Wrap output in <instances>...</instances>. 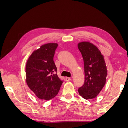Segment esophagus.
I'll list each match as a JSON object with an SVG mask.
<instances>
[{
    "label": "esophagus",
    "mask_w": 128,
    "mask_h": 128,
    "mask_svg": "<svg viewBox=\"0 0 128 128\" xmlns=\"http://www.w3.org/2000/svg\"><path fill=\"white\" fill-rule=\"evenodd\" d=\"M65 79H66V81H70V80H71V78L66 77V78H65Z\"/></svg>",
    "instance_id": "34e87169"
}]
</instances>
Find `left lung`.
I'll return each mask as SVG.
<instances>
[{"mask_svg":"<svg viewBox=\"0 0 128 128\" xmlns=\"http://www.w3.org/2000/svg\"><path fill=\"white\" fill-rule=\"evenodd\" d=\"M78 48L83 58L85 70V82L78 92L86 100L94 99L102 90L107 80L104 58L98 47L90 42L78 43Z\"/></svg>","mask_w":128,"mask_h":128,"instance_id":"obj_1","label":"left lung"}]
</instances>
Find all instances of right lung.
I'll list each match as a JSON object with an SVG mask.
<instances>
[{"label": "right lung", "instance_id": "right-lung-1", "mask_svg": "<svg viewBox=\"0 0 128 128\" xmlns=\"http://www.w3.org/2000/svg\"><path fill=\"white\" fill-rule=\"evenodd\" d=\"M58 46L56 43L42 45L33 52L26 64V82L39 99L54 98L62 85L57 74H54L57 71L53 58Z\"/></svg>", "mask_w": 128, "mask_h": 128}]
</instances>
